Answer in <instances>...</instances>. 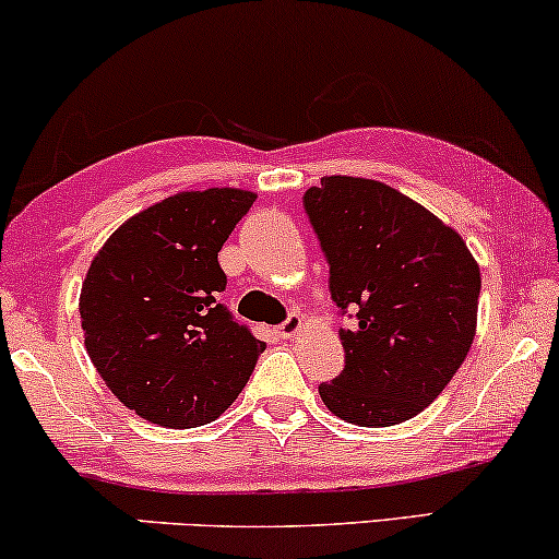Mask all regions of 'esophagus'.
I'll use <instances>...</instances> for the list:
<instances>
[{
	"instance_id": "1",
	"label": "esophagus",
	"mask_w": 559,
	"mask_h": 559,
	"mask_svg": "<svg viewBox=\"0 0 559 559\" xmlns=\"http://www.w3.org/2000/svg\"><path fill=\"white\" fill-rule=\"evenodd\" d=\"M300 328H302V318L300 316H289L285 323L277 328V335H280V338H295V335L300 333Z\"/></svg>"
}]
</instances>
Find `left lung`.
<instances>
[{"instance_id": "8db88e82", "label": "left lung", "mask_w": 559, "mask_h": 559, "mask_svg": "<svg viewBox=\"0 0 559 559\" xmlns=\"http://www.w3.org/2000/svg\"><path fill=\"white\" fill-rule=\"evenodd\" d=\"M331 266L346 366L318 386L335 417L389 427L450 384L476 335L480 270L455 228L379 180L331 175L302 195Z\"/></svg>"}]
</instances>
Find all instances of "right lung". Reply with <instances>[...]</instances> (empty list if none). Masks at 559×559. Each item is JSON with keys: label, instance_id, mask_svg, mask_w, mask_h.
Returning <instances> with one entry per match:
<instances>
[{"label": "right lung", "instance_id": "add662e5", "mask_svg": "<svg viewBox=\"0 0 559 559\" xmlns=\"http://www.w3.org/2000/svg\"><path fill=\"white\" fill-rule=\"evenodd\" d=\"M254 201L236 188L170 195L121 224L88 266L79 312L91 364L150 423H213L264 350L218 302V251Z\"/></svg>", "mask_w": 559, "mask_h": 559}]
</instances>
